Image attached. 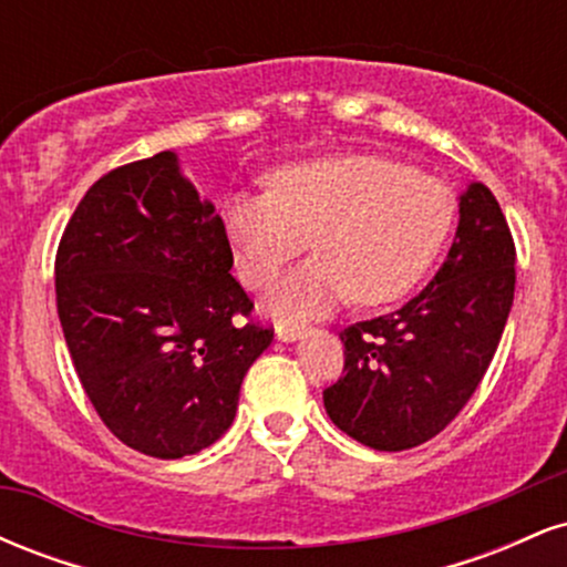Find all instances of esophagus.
Here are the masks:
<instances>
[{
	"instance_id": "1",
	"label": "esophagus",
	"mask_w": 567,
	"mask_h": 567,
	"mask_svg": "<svg viewBox=\"0 0 567 567\" xmlns=\"http://www.w3.org/2000/svg\"><path fill=\"white\" fill-rule=\"evenodd\" d=\"M303 333H306V324H298V322H279L277 324L279 341H298Z\"/></svg>"
}]
</instances>
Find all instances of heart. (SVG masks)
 Listing matches in <instances>:
<instances>
[{
    "mask_svg": "<svg viewBox=\"0 0 567 567\" xmlns=\"http://www.w3.org/2000/svg\"><path fill=\"white\" fill-rule=\"evenodd\" d=\"M455 220V194L437 175L375 154H336L285 165L269 188H237L220 205L239 277L261 288L303 250L317 256L269 292L282 317L330 309L351 296L389 303L426 275Z\"/></svg>",
    "mask_w": 567,
    "mask_h": 567,
    "instance_id": "b5f03b06",
    "label": "heart"
}]
</instances>
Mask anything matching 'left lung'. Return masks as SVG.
<instances>
[{"instance_id":"1","label":"left lung","mask_w":567,"mask_h":567,"mask_svg":"<svg viewBox=\"0 0 567 567\" xmlns=\"http://www.w3.org/2000/svg\"><path fill=\"white\" fill-rule=\"evenodd\" d=\"M445 264L415 298L343 328V375L322 392L330 421L373 451L437 437L477 392L514 301V239L493 192L458 202Z\"/></svg>"}]
</instances>
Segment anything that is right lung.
<instances>
[{
  "mask_svg": "<svg viewBox=\"0 0 567 567\" xmlns=\"http://www.w3.org/2000/svg\"><path fill=\"white\" fill-rule=\"evenodd\" d=\"M224 224L173 152L87 188L55 256V303L74 370L116 440L154 458L213 445L275 328L229 275Z\"/></svg>",
  "mask_w": 567,
  "mask_h": 567,
  "instance_id": "add662e5",
  "label": "right lung"
}]
</instances>
